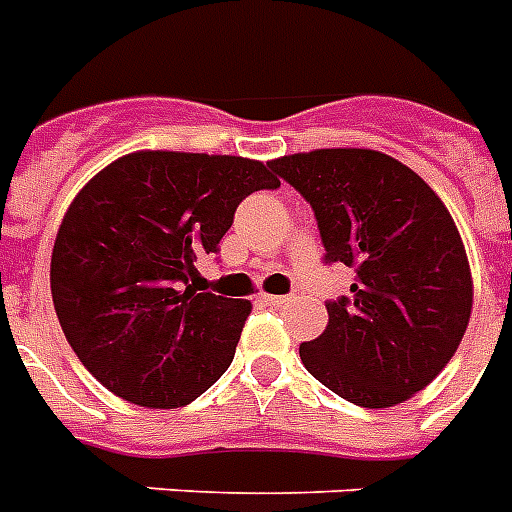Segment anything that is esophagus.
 <instances>
[{"instance_id": "obj_1", "label": "esophagus", "mask_w": 512, "mask_h": 512, "mask_svg": "<svg viewBox=\"0 0 512 512\" xmlns=\"http://www.w3.org/2000/svg\"><path fill=\"white\" fill-rule=\"evenodd\" d=\"M265 302H268L270 307H286L292 302V297H286V294H273V297H265Z\"/></svg>"}]
</instances>
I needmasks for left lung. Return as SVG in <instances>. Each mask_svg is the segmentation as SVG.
Listing matches in <instances>:
<instances>
[{
	"label": "left lung",
	"instance_id": "obj_1",
	"mask_svg": "<svg viewBox=\"0 0 512 512\" xmlns=\"http://www.w3.org/2000/svg\"><path fill=\"white\" fill-rule=\"evenodd\" d=\"M313 207L326 263L355 268L350 297L299 344L323 386L392 407L431 384L463 342L473 281L450 210L418 173L376 149H315L268 162Z\"/></svg>",
	"mask_w": 512,
	"mask_h": 512
}]
</instances>
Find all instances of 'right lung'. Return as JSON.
Here are the masks:
<instances>
[{
  "instance_id": "right-lung-1",
  "label": "right lung",
  "mask_w": 512,
  "mask_h": 512,
  "mask_svg": "<svg viewBox=\"0 0 512 512\" xmlns=\"http://www.w3.org/2000/svg\"><path fill=\"white\" fill-rule=\"evenodd\" d=\"M247 157L131 152L78 191L52 249V302L86 371L141 407H181L234 360L252 305L197 286L239 202L278 189Z\"/></svg>"
}]
</instances>
